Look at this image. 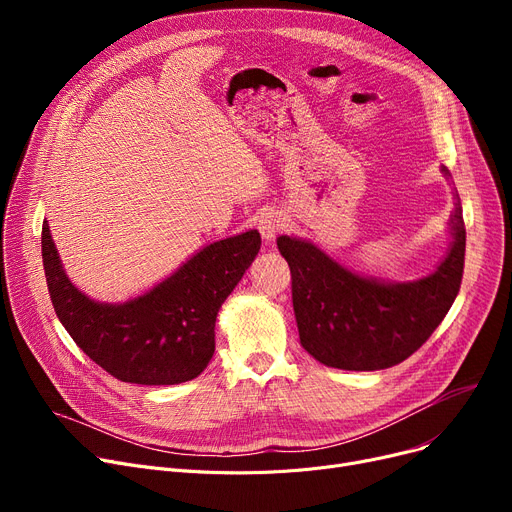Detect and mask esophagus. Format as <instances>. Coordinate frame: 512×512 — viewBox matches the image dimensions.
Instances as JSON below:
<instances>
[{"label": "esophagus", "instance_id": "1", "mask_svg": "<svg viewBox=\"0 0 512 512\" xmlns=\"http://www.w3.org/2000/svg\"><path fill=\"white\" fill-rule=\"evenodd\" d=\"M257 228H259L261 236H263L267 242H272V240L282 232V228H284L282 213H278V211H267V213H263L261 218H259V222H257Z\"/></svg>", "mask_w": 512, "mask_h": 512}]
</instances>
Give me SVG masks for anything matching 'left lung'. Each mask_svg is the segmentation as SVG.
Returning a JSON list of instances; mask_svg holds the SVG:
<instances>
[{
  "label": "left lung",
  "instance_id": "1",
  "mask_svg": "<svg viewBox=\"0 0 512 512\" xmlns=\"http://www.w3.org/2000/svg\"><path fill=\"white\" fill-rule=\"evenodd\" d=\"M446 176L450 172L442 168ZM452 245L436 270L413 282H382L348 272L301 238L280 236L292 274V307L305 351L346 371H375L409 359L442 324L461 290L465 222L454 193Z\"/></svg>",
  "mask_w": 512,
  "mask_h": 512
}]
</instances>
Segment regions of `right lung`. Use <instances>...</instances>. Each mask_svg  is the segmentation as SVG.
<instances>
[{"instance_id":"right-lung-1","label":"right lung","mask_w":512,"mask_h":512,"mask_svg":"<svg viewBox=\"0 0 512 512\" xmlns=\"http://www.w3.org/2000/svg\"><path fill=\"white\" fill-rule=\"evenodd\" d=\"M261 249L257 230L203 247L141 297L112 305L85 297L66 276L43 222L49 299L62 326L120 382L172 386L197 378L215 351V317Z\"/></svg>"}]
</instances>
